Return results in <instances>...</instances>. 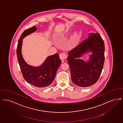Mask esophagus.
Wrapping results in <instances>:
<instances>
[{
    "instance_id": "esophagus-1",
    "label": "esophagus",
    "mask_w": 123,
    "mask_h": 123,
    "mask_svg": "<svg viewBox=\"0 0 123 123\" xmlns=\"http://www.w3.org/2000/svg\"><path fill=\"white\" fill-rule=\"evenodd\" d=\"M59 58H60L61 60H65L67 58V55L65 53L62 52L59 54Z\"/></svg>"
}]
</instances>
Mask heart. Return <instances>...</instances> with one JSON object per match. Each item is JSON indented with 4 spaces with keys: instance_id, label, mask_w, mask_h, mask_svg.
Here are the masks:
<instances>
[{
    "instance_id": "obj_1",
    "label": "heart",
    "mask_w": 123,
    "mask_h": 123,
    "mask_svg": "<svg viewBox=\"0 0 123 123\" xmlns=\"http://www.w3.org/2000/svg\"><path fill=\"white\" fill-rule=\"evenodd\" d=\"M78 34L77 32H76L73 35V36L71 40V44L72 45L75 44L78 41Z\"/></svg>"
}]
</instances>
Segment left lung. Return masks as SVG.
I'll return each instance as SVG.
<instances>
[{
    "instance_id": "8db88e82",
    "label": "left lung",
    "mask_w": 123,
    "mask_h": 123,
    "mask_svg": "<svg viewBox=\"0 0 123 123\" xmlns=\"http://www.w3.org/2000/svg\"><path fill=\"white\" fill-rule=\"evenodd\" d=\"M89 35L86 39L69 51L67 58L72 82L79 86H90L96 83L100 76L104 64L103 39L98 33H91ZM89 50L93 53L88 62L77 58Z\"/></svg>"
}]
</instances>
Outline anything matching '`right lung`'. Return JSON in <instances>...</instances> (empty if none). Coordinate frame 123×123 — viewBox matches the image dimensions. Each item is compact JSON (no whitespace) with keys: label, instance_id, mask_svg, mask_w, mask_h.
<instances>
[{"label":"right lung","instance_id":"1","mask_svg":"<svg viewBox=\"0 0 123 123\" xmlns=\"http://www.w3.org/2000/svg\"><path fill=\"white\" fill-rule=\"evenodd\" d=\"M36 30V27L33 26L23 32L18 41L17 55L24 79L35 86L44 88L50 85L53 81L58 68L61 64V60L59 55L56 53L48 57L43 64L37 67L31 66L26 63L21 54L22 39Z\"/></svg>","mask_w":123,"mask_h":123}]
</instances>
